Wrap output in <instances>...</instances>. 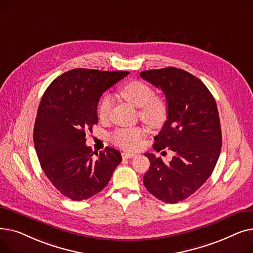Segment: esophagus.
Here are the masks:
<instances>
[{
	"label": "esophagus",
	"instance_id": "34e87169",
	"mask_svg": "<svg viewBox=\"0 0 253 253\" xmlns=\"http://www.w3.org/2000/svg\"><path fill=\"white\" fill-rule=\"evenodd\" d=\"M136 156V154H134V153H130V152H124V153H122V157L124 158V159H130V158H133V157H135Z\"/></svg>",
	"mask_w": 253,
	"mask_h": 253
}]
</instances>
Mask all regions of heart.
<instances>
[{"mask_svg":"<svg viewBox=\"0 0 253 253\" xmlns=\"http://www.w3.org/2000/svg\"><path fill=\"white\" fill-rule=\"evenodd\" d=\"M120 93L127 101L140 108V118L148 124L158 126L165 121L167 106L161 98L155 96L154 90L149 85L141 81H133L123 86ZM112 104L113 99L109 94L103 95L100 99L97 115L101 121L109 118ZM145 134L147 130L142 127L119 128L111 135V139L118 147L133 151L140 147Z\"/></svg>","mask_w":253,"mask_h":253,"instance_id":"b5f03b06","label":"heart"}]
</instances>
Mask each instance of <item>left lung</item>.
<instances>
[{"mask_svg": "<svg viewBox=\"0 0 253 253\" xmlns=\"http://www.w3.org/2000/svg\"><path fill=\"white\" fill-rule=\"evenodd\" d=\"M140 77L160 88L167 100V120L153 149L175 154L169 164L144 154L151 166L143 183L159 200L174 204L200 189L217 163L222 138L216 102L201 80L183 70L143 71Z\"/></svg>", "mask_w": 253, "mask_h": 253, "instance_id": "obj_1", "label": "left lung"}]
</instances>
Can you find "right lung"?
<instances>
[{
  "label": "right lung",
  "instance_id": "right-lung-1",
  "mask_svg": "<svg viewBox=\"0 0 253 253\" xmlns=\"http://www.w3.org/2000/svg\"><path fill=\"white\" fill-rule=\"evenodd\" d=\"M127 75L75 69L57 77L40 102L34 128L40 164L51 183L74 201L100 192L122 161L121 153L110 147L93 153L85 137L98 123L102 93Z\"/></svg>",
  "mask_w": 253,
  "mask_h": 253
}]
</instances>
